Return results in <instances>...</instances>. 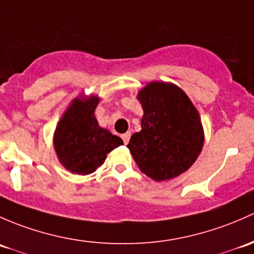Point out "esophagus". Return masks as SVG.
Here are the masks:
<instances>
[{
	"instance_id": "esophagus-1",
	"label": "esophagus",
	"mask_w": 254,
	"mask_h": 254,
	"mask_svg": "<svg viewBox=\"0 0 254 254\" xmlns=\"http://www.w3.org/2000/svg\"><path fill=\"white\" fill-rule=\"evenodd\" d=\"M121 137H122V139H124L125 144H128V142H129V138H130V133L129 132L124 133V134H122Z\"/></svg>"
}]
</instances>
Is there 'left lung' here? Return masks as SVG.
<instances>
[{"label":"left lung","mask_w":254,"mask_h":254,"mask_svg":"<svg viewBox=\"0 0 254 254\" xmlns=\"http://www.w3.org/2000/svg\"><path fill=\"white\" fill-rule=\"evenodd\" d=\"M142 104V130L130 137L127 148L143 174L166 181L187 171L204 143L199 114L181 88L151 82L138 93Z\"/></svg>","instance_id":"8db88e82"}]
</instances>
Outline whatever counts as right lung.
Segmentation results:
<instances>
[{
    "label": "right lung",
    "instance_id": "add662e5",
    "mask_svg": "<svg viewBox=\"0 0 254 254\" xmlns=\"http://www.w3.org/2000/svg\"><path fill=\"white\" fill-rule=\"evenodd\" d=\"M96 95L75 98L57 124L54 146L60 163L73 174L89 175L105 161L106 155L124 144L122 139L99 126Z\"/></svg>",
    "mask_w": 254,
    "mask_h": 254
}]
</instances>
